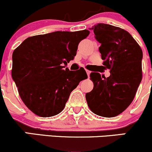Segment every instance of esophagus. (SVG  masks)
I'll return each instance as SVG.
<instances>
[{"label": "esophagus", "instance_id": "esophagus-1", "mask_svg": "<svg viewBox=\"0 0 152 152\" xmlns=\"http://www.w3.org/2000/svg\"><path fill=\"white\" fill-rule=\"evenodd\" d=\"M86 74H87V75H88V76H89V75H90V74H91V71H88V70H86Z\"/></svg>", "mask_w": 152, "mask_h": 152}]
</instances>
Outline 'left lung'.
<instances>
[{
	"mask_svg": "<svg viewBox=\"0 0 152 152\" xmlns=\"http://www.w3.org/2000/svg\"><path fill=\"white\" fill-rule=\"evenodd\" d=\"M99 43L103 65L110 69L106 78L92 72L91 91L86 94L92 112L103 117H114L133 102L142 78V50L132 35L119 27L98 23L91 28Z\"/></svg>",
	"mask_w": 152,
	"mask_h": 152,
	"instance_id": "left-lung-1",
	"label": "left lung"
}]
</instances>
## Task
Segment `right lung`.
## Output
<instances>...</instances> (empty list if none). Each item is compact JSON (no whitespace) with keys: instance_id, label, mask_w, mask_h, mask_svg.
<instances>
[{"instance_id":"obj_1","label":"right lung","mask_w":152,"mask_h":152,"mask_svg":"<svg viewBox=\"0 0 152 152\" xmlns=\"http://www.w3.org/2000/svg\"><path fill=\"white\" fill-rule=\"evenodd\" d=\"M89 31H56L26 38L12 56V78L25 105L37 116L50 117L61 112L69 96L88 78L83 68L72 71L78 43Z\"/></svg>"}]
</instances>
